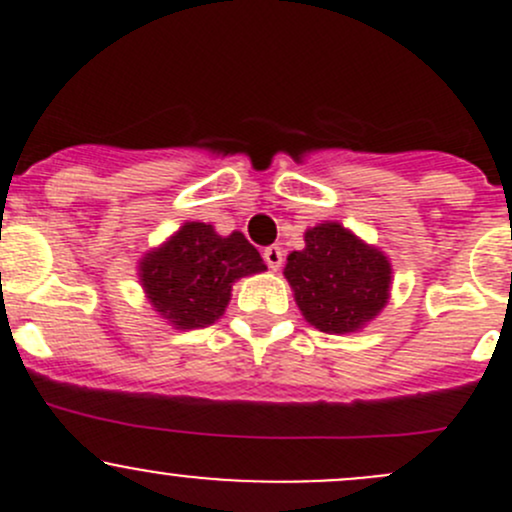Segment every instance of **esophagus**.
<instances>
[{"label":"esophagus","instance_id":"esophagus-1","mask_svg":"<svg viewBox=\"0 0 512 512\" xmlns=\"http://www.w3.org/2000/svg\"><path fill=\"white\" fill-rule=\"evenodd\" d=\"M262 257H265V262H267V267H270V270H280L282 262H285L282 247H277V245L265 247V250H262Z\"/></svg>","mask_w":512,"mask_h":512}]
</instances>
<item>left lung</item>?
Wrapping results in <instances>:
<instances>
[{
    "mask_svg": "<svg viewBox=\"0 0 512 512\" xmlns=\"http://www.w3.org/2000/svg\"><path fill=\"white\" fill-rule=\"evenodd\" d=\"M304 250L287 257L285 277L304 319L329 334L364 327L389 299L391 265L339 223L304 232Z\"/></svg>",
    "mask_w": 512,
    "mask_h": 512,
    "instance_id": "left-lung-1",
    "label": "left lung"
}]
</instances>
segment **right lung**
<instances>
[{"mask_svg":"<svg viewBox=\"0 0 512 512\" xmlns=\"http://www.w3.org/2000/svg\"><path fill=\"white\" fill-rule=\"evenodd\" d=\"M267 270L242 232L218 235L205 223H185L141 262L148 299L173 327L200 329L223 317L232 282Z\"/></svg>","mask_w":512,"mask_h":512,"instance_id":"add662e5","label":"right lung"}]
</instances>
